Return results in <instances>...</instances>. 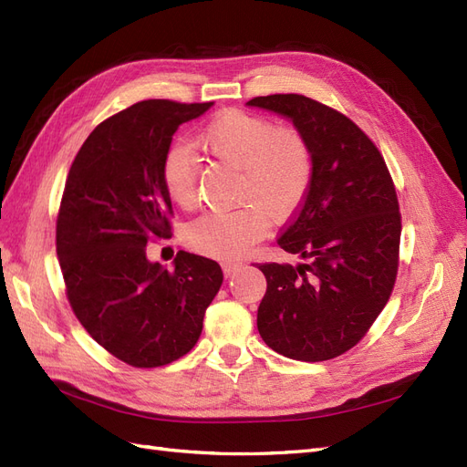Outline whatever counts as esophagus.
Here are the masks:
<instances>
[{
  "mask_svg": "<svg viewBox=\"0 0 467 467\" xmlns=\"http://www.w3.org/2000/svg\"><path fill=\"white\" fill-rule=\"evenodd\" d=\"M241 266H244L241 263H232V261H228V263L222 265V270H223V275H226V276H234L235 272L241 270Z\"/></svg>",
  "mask_w": 467,
  "mask_h": 467,
  "instance_id": "34e87169",
  "label": "esophagus"
}]
</instances>
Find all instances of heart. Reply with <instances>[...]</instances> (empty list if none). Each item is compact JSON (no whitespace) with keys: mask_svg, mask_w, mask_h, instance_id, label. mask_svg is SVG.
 <instances>
[{"mask_svg":"<svg viewBox=\"0 0 467 467\" xmlns=\"http://www.w3.org/2000/svg\"><path fill=\"white\" fill-rule=\"evenodd\" d=\"M197 142L241 170L239 201L247 206L199 216L187 226L185 239L202 254L230 261L265 235L268 218L285 220L301 206L313 182V149L297 127H275L270 119L241 109H226L208 121ZM197 175L199 160L189 149L171 147L166 152L162 180L175 206L195 204Z\"/></svg>","mask_w":467,"mask_h":467,"instance_id":"1","label":"heart"}]
</instances>
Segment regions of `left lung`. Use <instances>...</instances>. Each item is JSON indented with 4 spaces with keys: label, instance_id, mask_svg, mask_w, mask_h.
<instances>
[{
    "label": "left lung",
    "instance_id": "1",
    "mask_svg": "<svg viewBox=\"0 0 467 467\" xmlns=\"http://www.w3.org/2000/svg\"><path fill=\"white\" fill-rule=\"evenodd\" d=\"M247 106L287 118L307 137L315 171L278 245L301 263H265L256 328L297 361L351 349L387 305L398 272L401 216L384 158L359 127L303 94L256 96Z\"/></svg>",
    "mask_w": 467,
    "mask_h": 467
}]
</instances>
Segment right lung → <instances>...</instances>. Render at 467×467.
Returning a JSON list of instances; mask_svg holds the SVG:
<instances>
[{
    "mask_svg": "<svg viewBox=\"0 0 467 467\" xmlns=\"http://www.w3.org/2000/svg\"><path fill=\"white\" fill-rule=\"evenodd\" d=\"M211 106L142 100L108 118L77 152L61 197L56 249L71 309L106 351L139 368L192 349L223 280L206 256L180 251L173 270L147 259L149 241L171 230L162 180L171 137Z\"/></svg>",
    "mask_w": 467,
    "mask_h": 467,
    "instance_id": "1",
    "label": "right lung"
}]
</instances>
